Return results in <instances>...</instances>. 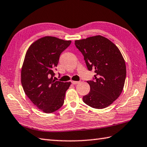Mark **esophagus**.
Returning a JSON list of instances; mask_svg holds the SVG:
<instances>
[{
	"mask_svg": "<svg viewBox=\"0 0 147 147\" xmlns=\"http://www.w3.org/2000/svg\"><path fill=\"white\" fill-rule=\"evenodd\" d=\"M71 83H72V84H73V85H77V84L80 83V82H76V81H72Z\"/></svg>",
	"mask_w": 147,
	"mask_h": 147,
	"instance_id": "34e87169",
	"label": "esophagus"
}]
</instances>
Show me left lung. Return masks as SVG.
<instances>
[{"instance_id":"8db88e82","label":"left lung","mask_w":147,"mask_h":147,"mask_svg":"<svg viewBox=\"0 0 147 147\" xmlns=\"http://www.w3.org/2000/svg\"><path fill=\"white\" fill-rule=\"evenodd\" d=\"M76 48L82 53L87 68L95 70L88 94L83 97L86 105L95 109L108 107L123 91L126 76L125 61L114 43L97 35L76 40Z\"/></svg>"}]
</instances>
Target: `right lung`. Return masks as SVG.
I'll use <instances>...</instances> for the list:
<instances>
[{
  "mask_svg": "<svg viewBox=\"0 0 147 147\" xmlns=\"http://www.w3.org/2000/svg\"><path fill=\"white\" fill-rule=\"evenodd\" d=\"M71 41L45 36L30 45L21 69L24 92L37 108L45 113L57 111L64 104L71 82L53 79L61 53Z\"/></svg>",
  "mask_w": 147,
  "mask_h": 147,
  "instance_id": "add662e5",
  "label": "right lung"
}]
</instances>
